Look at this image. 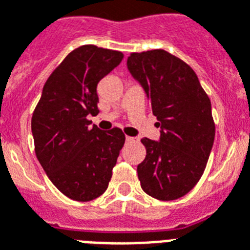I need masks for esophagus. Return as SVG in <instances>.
<instances>
[{
    "mask_svg": "<svg viewBox=\"0 0 250 250\" xmlns=\"http://www.w3.org/2000/svg\"><path fill=\"white\" fill-rule=\"evenodd\" d=\"M126 141L127 142H131V141H134V138H133V137H129V135H126Z\"/></svg>",
    "mask_w": 250,
    "mask_h": 250,
    "instance_id": "1",
    "label": "esophagus"
}]
</instances>
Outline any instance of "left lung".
Here are the masks:
<instances>
[{
	"mask_svg": "<svg viewBox=\"0 0 250 250\" xmlns=\"http://www.w3.org/2000/svg\"><path fill=\"white\" fill-rule=\"evenodd\" d=\"M127 69L143 87L160 126L159 141L142 138L137 172L143 191L160 201L183 197L204 173L215 138L211 102L188 63L163 49L131 53Z\"/></svg>",
	"mask_w": 250,
	"mask_h": 250,
	"instance_id": "obj_1",
	"label": "left lung"
}]
</instances>
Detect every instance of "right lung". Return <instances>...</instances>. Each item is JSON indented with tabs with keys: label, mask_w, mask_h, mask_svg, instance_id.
I'll use <instances>...</instances> for the list:
<instances>
[{
	"label": "right lung",
	"mask_w": 250,
	"mask_h": 250,
	"mask_svg": "<svg viewBox=\"0 0 250 250\" xmlns=\"http://www.w3.org/2000/svg\"><path fill=\"white\" fill-rule=\"evenodd\" d=\"M119 51L82 45L46 79L31 129L35 152L53 185L69 198L87 202L107 190L125 135L119 127H91L98 113L96 87L123 61Z\"/></svg>",
	"instance_id": "add662e5"
}]
</instances>
